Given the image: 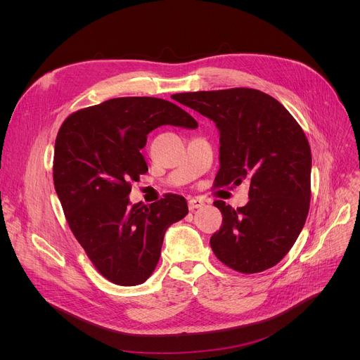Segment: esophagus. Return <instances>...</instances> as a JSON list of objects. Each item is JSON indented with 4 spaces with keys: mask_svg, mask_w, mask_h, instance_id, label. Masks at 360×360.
Listing matches in <instances>:
<instances>
[{
    "mask_svg": "<svg viewBox=\"0 0 360 360\" xmlns=\"http://www.w3.org/2000/svg\"><path fill=\"white\" fill-rule=\"evenodd\" d=\"M202 205H204V201L198 200V198H190V201H188V207H190L191 212H194L197 209H201Z\"/></svg>",
    "mask_w": 360,
    "mask_h": 360,
    "instance_id": "esophagus-1",
    "label": "esophagus"
}]
</instances>
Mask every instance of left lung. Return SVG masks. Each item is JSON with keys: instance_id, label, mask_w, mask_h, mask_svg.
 <instances>
[{"instance_id": "obj_1", "label": "left lung", "mask_w": 360, "mask_h": 360, "mask_svg": "<svg viewBox=\"0 0 360 360\" xmlns=\"http://www.w3.org/2000/svg\"><path fill=\"white\" fill-rule=\"evenodd\" d=\"M182 105L210 118L220 136L216 186L250 184L247 205L221 200L214 255L245 274L267 270L285 257L304 228L311 200V147L289 110L255 89L181 93Z\"/></svg>"}]
</instances>
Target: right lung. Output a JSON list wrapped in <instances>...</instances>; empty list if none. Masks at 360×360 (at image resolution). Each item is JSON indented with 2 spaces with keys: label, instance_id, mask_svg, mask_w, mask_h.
Listing matches in <instances>:
<instances>
[{
  "label": "right lung",
  "instance_id": "1",
  "mask_svg": "<svg viewBox=\"0 0 360 360\" xmlns=\"http://www.w3.org/2000/svg\"><path fill=\"white\" fill-rule=\"evenodd\" d=\"M198 127L190 113L158 98H117L74 112L55 140L53 185L65 219L98 271L120 286L155 271L170 224L188 214L184 197L131 204L129 181L147 172L140 153L158 127Z\"/></svg>",
  "mask_w": 360,
  "mask_h": 360
}]
</instances>
